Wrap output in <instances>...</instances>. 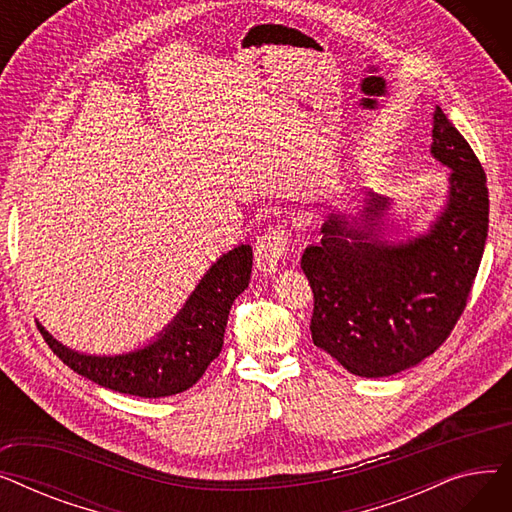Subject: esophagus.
Listing matches in <instances>:
<instances>
[{"instance_id":"1","label":"esophagus","mask_w":512,"mask_h":512,"mask_svg":"<svg viewBox=\"0 0 512 512\" xmlns=\"http://www.w3.org/2000/svg\"><path fill=\"white\" fill-rule=\"evenodd\" d=\"M286 247H288V238H286V230H282L280 226L270 228L261 238H257L255 242V267L265 274L272 276L280 270V265L286 257Z\"/></svg>"}]
</instances>
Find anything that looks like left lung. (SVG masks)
I'll return each instance as SVG.
<instances>
[{
    "instance_id": "8db88e82",
    "label": "left lung",
    "mask_w": 512,
    "mask_h": 512,
    "mask_svg": "<svg viewBox=\"0 0 512 512\" xmlns=\"http://www.w3.org/2000/svg\"><path fill=\"white\" fill-rule=\"evenodd\" d=\"M429 153L450 172L423 232L398 238L392 201L365 188L355 213L334 211L301 259L315 299L313 344L361 378H388L436 351L467 305L486 247V174L440 107Z\"/></svg>"
}]
</instances>
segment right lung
Wrapping results in <instances>:
<instances>
[{
    "mask_svg": "<svg viewBox=\"0 0 512 512\" xmlns=\"http://www.w3.org/2000/svg\"><path fill=\"white\" fill-rule=\"evenodd\" d=\"M251 245H238L211 263L191 297L170 324L145 344L124 353H80L39 330L72 371L120 394L164 398L180 394L199 382L209 363L220 355L234 299L251 280Z\"/></svg>",
    "mask_w": 512,
    "mask_h": 512,
    "instance_id": "obj_1",
    "label": "right lung"
}]
</instances>
